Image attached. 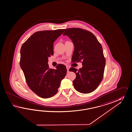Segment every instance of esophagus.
<instances>
[{"instance_id":"obj_1","label":"esophagus","mask_w":132,"mask_h":132,"mask_svg":"<svg viewBox=\"0 0 132 132\" xmlns=\"http://www.w3.org/2000/svg\"><path fill=\"white\" fill-rule=\"evenodd\" d=\"M66 68H67V70L68 71V70H69V68H70V67H68V66H67V67H66Z\"/></svg>"}]
</instances>
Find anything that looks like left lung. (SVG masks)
<instances>
[{
    "mask_svg": "<svg viewBox=\"0 0 132 132\" xmlns=\"http://www.w3.org/2000/svg\"><path fill=\"white\" fill-rule=\"evenodd\" d=\"M63 35L71 39L74 51L72 62L82 61V68L78 70L71 68L76 78L73 81L74 88L84 94L95 90L102 81L105 66V59L102 45L91 32L80 28H69Z\"/></svg>",
    "mask_w": 132,
    "mask_h": 132,
    "instance_id": "left-lung-1",
    "label": "left lung"
}]
</instances>
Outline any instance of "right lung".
Returning a JSON list of instances; mask_svg holds the SVG:
<instances>
[{
	"label": "right lung",
	"instance_id": "add662e5",
	"mask_svg": "<svg viewBox=\"0 0 132 132\" xmlns=\"http://www.w3.org/2000/svg\"><path fill=\"white\" fill-rule=\"evenodd\" d=\"M65 29L43 30L35 32L20 49V68L30 89L42 98L54 96L58 91L67 69L58 64L56 69H50L48 57L54 54L53 44Z\"/></svg>",
	"mask_w": 132,
	"mask_h": 132
}]
</instances>
